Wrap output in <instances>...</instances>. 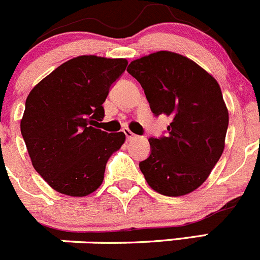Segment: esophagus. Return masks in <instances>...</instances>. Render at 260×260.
Returning <instances> with one entry per match:
<instances>
[{"mask_svg": "<svg viewBox=\"0 0 260 260\" xmlns=\"http://www.w3.org/2000/svg\"><path fill=\"white\" fill-rule=\"evenodd\" d=\"M122 131H124L125 136H126V140H131V139L135 138V134L131 133V131H130L129 129H124Z\"/></svg>", "mask_w": 260, "mask_h": 260, "instance_id": "34e87169", "label": "esophagus"}]
</instances>
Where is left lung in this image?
Wrapping results in <instances>:
<instances>
[{
	"label": "left lung",
	"instance_id": "obj_1",
	"mask_svg": "<svg viewBox=\"0 0 260 260\" xmlns=\"http://www.w3.org/2000/svg\"><path fill=\"white\" fill-rule=\"evenodd\" d=\"M155 116L171 117L168 135L150 138L139 167L149 186L169 197L188 194L207 179L225 148L229 112L217 81L191 59L161 50L133 60Z\"/></svg>",
	"mask_w": 260,
	"mask_h": 260
}]
</instances>
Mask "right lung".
Masks as SVG:
<instances>
[{
    "label": "right lung",
    "mask_w": 260,
    "mask_h": 260,
    "mask_svg": "<svg viewBox=\"0 0 260 260\" xmlns=\"http://www.w3.org/2000/svg\"><path fill=\"white\" fill-rule=\"evenodd\" d=\"M127 60L81 55L66 61L29 93L21 134L35 171L59 193L83 197L104 181L124 133L101 129L102 104Z\"/></svg>",
    "instance_id": "right-lung-1"
}]
</instances>
